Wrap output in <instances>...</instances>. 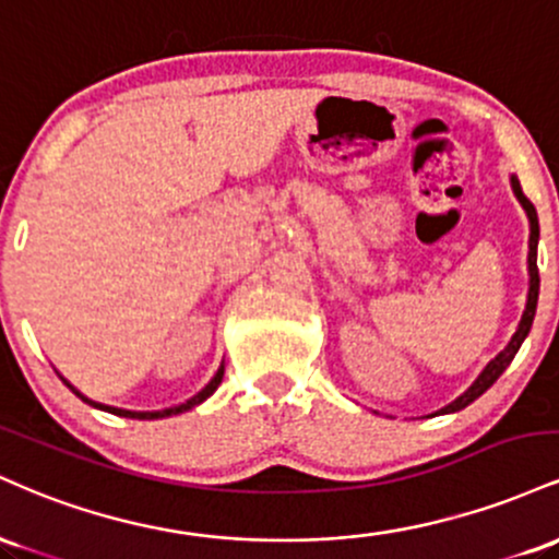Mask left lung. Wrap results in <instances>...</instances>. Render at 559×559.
<instances>
[{"mask_svg": "<svg viewBox=\"0 0 559 559\" xmlns=\"http://www.w3.org/2000/svg\"><path fill=\"white\" fill-rule=\"evenodd\" d=\"M512 191H515V197L521 199L523 210H525V213H528V221H531V239H528V273H531V286H528V301H525V312H523V318H521V325H518L515 336L510 338V344H507L504 349L499 352V355L493 357V360H491L489 365H486L484 373H480V376L476 378V383H473V386L467 389L463 396H457V400H454L452 404H447V407L441 409V415H444V413H457V409H463V407H467V404H471V402H476L478 396L484 394V391L489 389L491 383L497 381V378L504 373L507 365L512 362V357H515V355H518V349H521L523 338L528 336L531 323H534V316H536V301H538V265H536L538 217H536V207H534V204H531V199L523 194L521 181H518V178H512Z\"/></svg>", "mask_w": 559, "mask_h": 559, "instance_id": "left-lung-1", "label": "left lung"}]
</instances>
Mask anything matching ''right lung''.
<instances>
[{"label":"right lung","mask_w":559,"mask_h":559,"mask_svg":"<svg viewBox=\"0 0 559 559\" xmlns=\"http://www.w3.org/2000/svg\"><path fill=\"white\" fill-rule=\"evenodd\" d=\"M62 381H66V378H62ZM221 381H223V365H221V368H217V373H215V378H213V381H210V383H207V386H204L202 391H199V394H197V396H191V400H189V402L178 404V407H168V409H157V413H131V409H118V407H107V404H96V402H92V400H86V396H83L79 389H73V386H70V383H68V381H66V383H68V389H70V391H73V394H75V396H81V400H83V402L94 404V407H99V409H107V413H112V415H120V418H136V420H155V418H168V415H178V413H186V409L197 407V404H199V402H204V400H207V396H210V394H213V391H215L217 386H221Z\"/></svg>","instance_id":"obj_1"}]
</instances>
